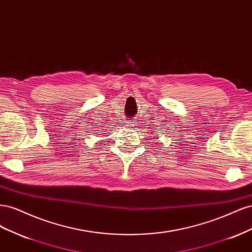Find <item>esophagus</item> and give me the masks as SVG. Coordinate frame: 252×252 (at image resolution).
Listing matches in <instances>:
<instances>
[{
  "instance_id": "obj_1",
  "label": "esophagus",
  "mask_w": 252,
  "mask_h": 252,
  "mask_svg": "<svg viewBox=\"0 0 252 252\" xmlns=\"http://www.w3.org/2000/svg\"><path fill=\"white\" fill-rule=\"evenodd\" d=\"M126 125L128 126V127H131V128H135L136 126V120H129V121H127L126 122Z\"/></svg>"
}]
</instances>
